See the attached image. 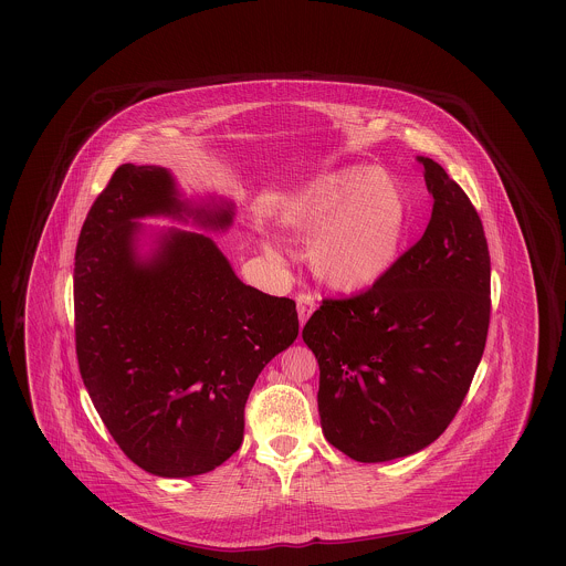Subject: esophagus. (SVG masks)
Segmentation results:
<instances>
[{"instance_id": "esophagus-1", "label": "esophagus", "mask_w": 566, "mask_h": 566, "mask_svg": "<svg viewBox=\"0 0 566 566\" xmlns=\"http://www.w3.org/2000/svg\"><path fill=\"white\" fill-rule=\"evenodd\" d=\"M314 307H316V298H314V295H310V293L296 295V314H298V324H301V326L307 323V318L312 316Z\"/></svg>"}]
</instances>
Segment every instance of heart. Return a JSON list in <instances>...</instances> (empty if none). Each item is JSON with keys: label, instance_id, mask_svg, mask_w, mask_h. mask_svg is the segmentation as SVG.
Here are the masks:
<instances>
[{"label": "heart", "instance_id": "heart-1", "mask_svg": "<svg viewBox=\"0 0 566 566\" xmlns=\"http://www.w3.org/2000/svg\"><path fill=\"white\" fill-rule=\"evenodd\" d=\"M277 218L295 233H314L310 259L324 282L358 291L374 286L397 263L407 208L388 176L346 167L289 197Z\"/></svg>", "mask_w": 566, "mask_h": 566}]
</instances>
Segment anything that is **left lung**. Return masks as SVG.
I'll list each match as a JSON object with an SVG mask.
<instances>
[{
	"instance_id": "8db88e82",
	"label": "left lung",
	"mask_w": 566,
	"mask_h": 566,
	"mask_svg": "<svg viewBox=\"0 0 566 566\" xmlns=\"http://www.w3.org/2000/svg\"><path fill=\"white\" fill-rule=\"evenodd\" d=\"M418 161L432 195L422 240L369 291L326 298L303 326L321 367L324 437L358 462L431 446L467 397L488 337L482 220L439 163Z\"/></svg>"
}]
</instances>
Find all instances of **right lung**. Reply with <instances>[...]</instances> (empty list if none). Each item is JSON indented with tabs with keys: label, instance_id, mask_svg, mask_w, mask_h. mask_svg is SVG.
Segmentation results:
<instances>
[{
	"label": "right lung",
	"instance_id": "1",
	"mask_svg": "<svg viewBox=\"0 0 566 566\" xmlns=\"http://www.w3.org/2000/svg\"><path fill=\"white\" fill-rule=\"evenodd\" d=\"M144 217L224 233L235 203L189 199L169 169L125 163L76 248V354L91 401L137 467L192 478L238 452L248 395L295 342L298 318L293 298L243 284L210 235Z\"/></svg>",
	"mask_w": 566,
	"mask_h": 566
}]
</instances>
